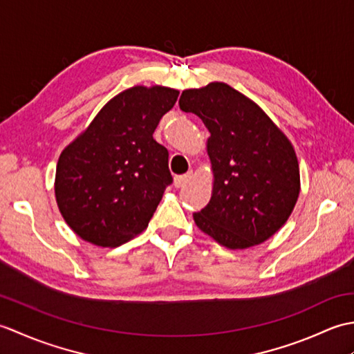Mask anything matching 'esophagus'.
<instances>
[{"mask_svg": "<svg viewBox=\"0 0 354 354\" xmlns=\"http://www.w3.org/2000/svg\"><path fill=\"white\" fill-rule=\"evenodd\" d=\"M192 175H193V171L185 173V175H181V176H176L175 179H173V185H175L176 189H183V187H185L190 183Z\"/></svg>", "mask_w": 354, "mask_h": 354, "instance_id": "esophagus-1", "label": "esophagus"}]
</instances>
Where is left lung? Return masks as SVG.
<instances>
[{
    "label": "left lung",
    "mask_w": 354,
    "mask_h": 354,
    "mask_svg": "<svg viewBox=\"0 0 354 354\" xmlns=\"http://www.w3.org/2000/svg\"><path fill=\"white\" fill-rule=\"evenodd\" d=\"M179 108L209 132L212 199L196 227L228 250H248L288 222L301 190L290 140L250 97L222 82L185 89Z\"/></svg>",
    "instance_id": "left-lung-1"
}]
</instances>
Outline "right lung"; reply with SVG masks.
I'll return each mask as SVG.
<instances>
[{
    "label": "right lung",
    "mask_w": 354,
    "mask_h": 354,
    "mask_svg": "<svg viewBox=\"0 0 354 354\" xmlns=\"http://www.w3.org/2000/svg\"><path fill=\"white\" fill-rule=\"evenodd\" d=\"M178 95L161 85L124 89L62 150L57 208L85 242L115 248L147 228L171 183L169 152L153 132Z\"/></svg>",
    "instance_id": "right-lung-1"
}]
</instances>
